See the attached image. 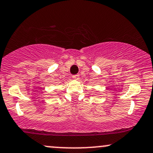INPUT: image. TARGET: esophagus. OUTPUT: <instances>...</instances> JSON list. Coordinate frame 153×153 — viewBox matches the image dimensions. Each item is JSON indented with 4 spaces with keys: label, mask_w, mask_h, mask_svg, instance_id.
Segmentation results:
<instances>
[{
    "label": "esophagus",
    "mask_w": 153,
    "mask_h": 153,
    "mask_svg": "<svg viewBox=\"0 0 153 153\" xmlns=\"http://www.w3.org/2000/svg\"><path fill=\"white\" fill-rule=\"evenodd\" d=\"M73 79H74V80H78L79 79V75H73Z\"/></svg>",
    "instance_id": "esophagus-1"
}]
</instances>
